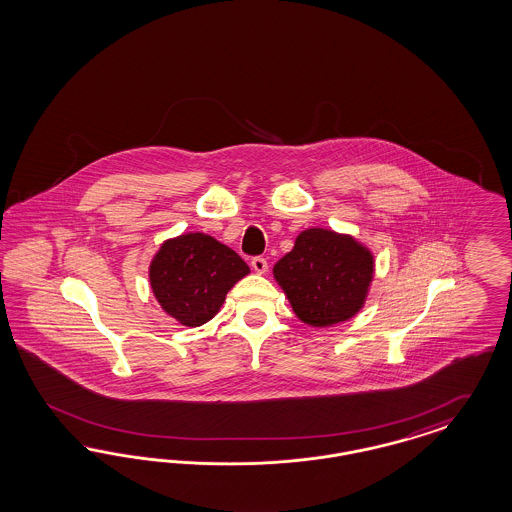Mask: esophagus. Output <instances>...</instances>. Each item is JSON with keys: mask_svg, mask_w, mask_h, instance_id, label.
Wrapping results in <instances>:
<instances>
[{"mask_svg": "<svg viewBox=\"0 0 512 512\" xmlns=\"http://www.w3.org/2000/svg\"><path fill=\"white\" fill-rule=\"evenodd\" d=\"M251 266H253V270L257 274H265L266 270H268V263H266L265 257H253L251 259Z\"/></svg>", "mask_w": 512, "mask_h": 512, "instance_id": "1", "label": "esophagus"}]
</instances>
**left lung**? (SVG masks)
<instances>
[{"label": "left lung", "mask_w": 512, "mask_h": 512, "mask_svg": "<svg viewBox=\"0 0 512 512\" xmlns=\"http://www.w3.org/2000/svg\"><path fill=\"white\" fill-rule=\"evenodd\" d=\"M374 257L350 234L306 229L274 265V278L300 321L331 327L353 318L365 304Z\"/></svg>", "instance_id": "8db88e82"}]
</instances>
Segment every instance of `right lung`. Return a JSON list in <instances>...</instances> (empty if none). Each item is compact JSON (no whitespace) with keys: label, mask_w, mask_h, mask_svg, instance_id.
Returning a JSON list of instances; mask_svg holds the SVG:
<instances>
[{"label":"right lung","mask_w":512,"mask_h":512,"mask_svg":"<svg viewBox=\"0 0 512 512\" xmlns=\"http://www.w3.org/2000/svg\"><path fill=\"white\" fill-rule=\"evenodd\" d=\"M249 266L230 247L204 232L166 240L149 266V282L162 310L181 325L200 327L219 312Z\"/></svg>","instance_id":"1"}]
</instances>
